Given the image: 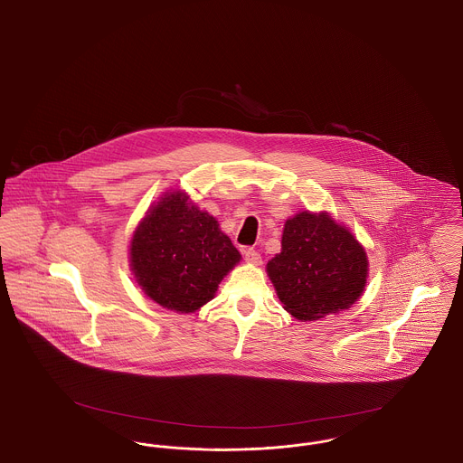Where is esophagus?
Wrapping results in <instances>:
<instances>
[{"label":"esophagus","instance_id":"obj_1","mask_svg":"<svg viewBox=\"0 0 463 463\" xmlns=\"http://www.w3.org/2000/svg\"><path fill=\"white\" fill-rule=\"evenodd\" d=\"M242 255H244V260L250 262V264H260L262 262V257L255 248H244Z\"/></svg>","mask_w":463,"mask_h":463}]
</instances>
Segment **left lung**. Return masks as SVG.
<instances>
[{"instance_id":"obj_1","label":"left lung","mask_w":463,"mask_h":463,"mask_svg":"<svg viewBox=\"0 0 463 463\" xmlns=\"http://www.w3.org/2000/svg\"><path fill=\"white\" fill-rule=\"evenodd\" d=\"M279 300L300 321H316L361 297L368 259L353 234L326 213L302 212L285 223L281 253L267 264Z\"/></svg>"}]
</instances>
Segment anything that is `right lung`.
<instances>
[{
    "mask_svg": "<svg viewBox=\"0 0 463 463\" xmlns=\"http://www.w3.org/2000/svg\"><path fill=\"white\" fill-rule=\"evenodd\" d=\"M240 259L217 221L187 203L184 193L161 198L137 227L130 246L138 285L156 304L175 312L210 302Z\"/></svg>",
    "mask_w": 463,
    "mask_h": 463,
    "instance_id": "obj_1",
    "label": "right lung"
}]
</instances>
